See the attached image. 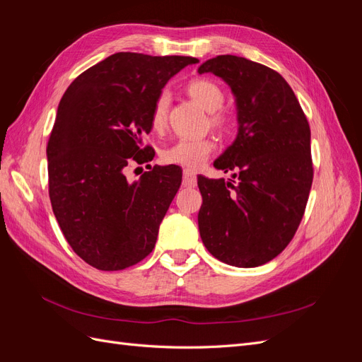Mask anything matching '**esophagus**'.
Masks as SVG:
<instances>
[{"mask_svg": "<svg viewBox=\"0 0 362 362\" xmlns=\"http://www.w3.org/2000/svg\"><path fill=\"white\" fill-rule=\"evenodd\" d=\"M182 185H184V187H194V185H196V175L192 170L184 169Z\"/></svg>", "mask_w": 362, "mask_h": 362, "instance_id": "1", "label": "esophagus"}]
</instances>
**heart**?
Returning a JSON list of instances; mask_svg holds the SVG:
<instances>
[{"mask_svg":"<svg viewBox=\"0 0 362 362\" xmlns=\"http://www.w3.org/2000/svg\"><path fill=\"white\" fill-rule=\"evenodd\" d=\"M185 90L204 110L210 112L208 122L211 128L218 133H228L233 128V116L221 108L225 103V92L217 83L206 78H196L187 84ZM169 101V93L163 92L152 105L151 125L156 131H163L166 127ZM214 149L216 141L211 137L181 139L161 152V160L166 164H177V166L187 168L189 170H198L210 158Z\"/></svg>","mask_w":362,"mask_h":362,"instance_id":"b5f03b06","label":"heart"}]
</instances>
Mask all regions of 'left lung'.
<instances>
[{
	"label": "left lung",
	"mask_w": 362,
	"mask_h": 362,
	"mask_svg": "<svg viewBox=\"0 0 362 362\" xmlns=\"http://www.w3.org/2000/svg\"><path fill=\"white\" fill-rule=\"evenodd\" d=\"M235 96L238 133L214 161L228 182L202 175L201 238L217 259L257 267L278 257L300 225L313 184L310 124L288 83L264 64L237 56L202 63Z\"/></svg>",
	"instance_id": "1"
}]
</instances>
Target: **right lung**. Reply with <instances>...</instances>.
I'll use <instances>...</instances> for the list:
<instances>
[{
	"label": "right lung",
	"mask_w": 362,
	"mask_h": 362,
	"mask_svg": "<svg viewBox=\"0 0 362 362\" xmlns=\"http://www.w3.org/2000/svg\"><path fill=\"white\" fill-rule=\"evenodd\" d=\"M194 57L116 52L80 74L60 100L47 146L54 216L87 264L122 270L156 246L182 170L149 166L128 182L125 168L156 152L141 145L161 89Z\"/></svg>",
	"instance_id": "1"
}]
</instances>
